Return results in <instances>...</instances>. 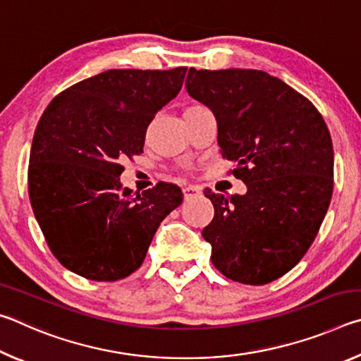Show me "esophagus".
<instances>
[{
	"instance_id": "1",
	"label": "esophagus",
	"mask_w": 361,
	"mask_h": 361,
	"mask_svg": "<svg viewBox=\"0 0 361 361\" xmlns=\"http://www.w3.org/2000/svg\"><path fill=\"white\" fill-rule=\"evenodd\" d=\"M183 194H185V199H192V197H197V195L202 194V191H200L199 186L188 185L183 188Z\"/></svg>"
}]
</instances>
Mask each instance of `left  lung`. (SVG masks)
Instances as JSON below:
<instances>
[{
  "label": "left lung",
  "mask_w": 361,
  "mask_h": 361,
  "mask_svg": "<svg viewBox=\"0 0 361 361\" xmlns=\"http://www.w3.org/2000/svg\"><path fill=\"white\" fill-rule=\"evenodd\" d=\"M188 94L216 118L221 154L247 194L205 189L212 262L231 280L271 283L312 245L331 202V135L312 102L259 70L189 68Z\"/></svg>",
  "instance_id": "8db88e82"
}]
</instances>
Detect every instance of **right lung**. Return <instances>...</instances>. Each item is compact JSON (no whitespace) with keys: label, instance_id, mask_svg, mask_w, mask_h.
Segmentation results:
<instances>
[{"label":"right lung","instance_id":"right-lung-1","mask_svg":"<svg viewBox=\"0 0 361 361\" xmlns=\"http://www.w3.org/2000/svg\"><path fill=\"white\" fill-rule=\"evenodd\" d=\"M186 68L108 70L49 103L36 126L28 195L52 255L68 271L116 282L142 266L159 224L183 202L157 183L122 188V161L143 152L149 122L181 90Z\"/></svg>","mask_w":361,"mask_h":361}]
</instances>
